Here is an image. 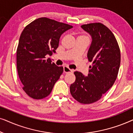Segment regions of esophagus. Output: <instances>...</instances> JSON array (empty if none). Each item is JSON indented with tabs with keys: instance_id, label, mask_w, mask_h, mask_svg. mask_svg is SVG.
I'll use <instances>...</instances> for the list:
<instances>
[{
	"instance_id": "1",
	"label": "esophagus",
	"mask_w": 133,
	"mask_h": 133,
	"mask_svg": "<svg viewBox=\"0 0 133 133\" xmlns=\"http://www.w3.org/2000/svg\"><path fill=\"white\" fill-rule=\"evenodd\" d=\"M63 71L66 72V73H69V72H72V70L69 68L67 66H63Z\"/></svg>"
}]
</instances>
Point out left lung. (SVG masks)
Listing matches in <instances>:
<instances>
[{
  "label": "left lung",
  "instance_id": "obj_1",
  "mask_svg": "<svg viewBox=\"0 0 133 133\" xmlns=\"http://www.w3.org/2000/svg\"><path fill=\"white\" fill-rule=\"evenodd\" d=\"M81 28L91 37L87 57L91 62L88 76L75 71L76 81L70 92L79 102L94 103L113 85L121 64V52L112 32L101 23L83 25Z\"/></svg>",
  "mask_w": 133,
  "mask_h": 133
}]
</instances>
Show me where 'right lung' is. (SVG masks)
Wrapping results in <instances>:
<instances>
[{"label": "right lung", "mask_w": 133, "mask_h": 133, "mask_svg": "<svg viewBox=\"0 0 133 133\" xmlns=\"http://www.w3.org/2000/svg\"><path fill=\"white\" fill-rule=\"evenodd\" d=\"M71 25L42 17L35 20L22 32L17 49V69L23 90L34 99L51 93L63 71L62 66L51 63V56L59 46L62 34Z\"/></svg>", "instance_id": "obj_1"}]
</instances>
